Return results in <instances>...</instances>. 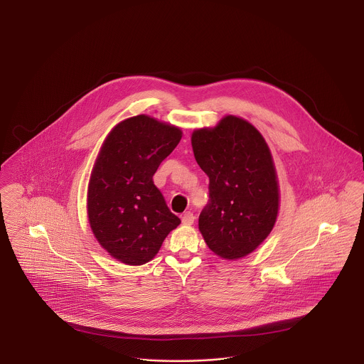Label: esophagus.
<instances>
[{"label":"esophagus","mask_w":364,"mask_h":364,"mask_svg":"<svg viewBox=\"0 0 364 364\" xmlns=\"http://www.w3.org/2000/svg\"><path fill=\"white\" fill-rule=\"evenodd\" d=\"M181 221H183V224H184V225H192V224H193V221H195V215H193L191 211H187V213H184V214H183Z\"/></svg>","instance_id":"1"}]
</instances>
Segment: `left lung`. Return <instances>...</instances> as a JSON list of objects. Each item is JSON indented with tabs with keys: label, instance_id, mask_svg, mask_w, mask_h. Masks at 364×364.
I'll return each mask as SVG.
<instances>
[{
	"label": "left lung",
	"instance_id": "left-lung-1",
	"mask_svg": "<svg viewBox=\"0 0 364 364\" xmlns=\"http://www.w3.org/2000/svg\"><path fill=\"white\" fill-rule=\"evenodd\" d=\"M191 143L210 180L199 230L218 257L242 258L269 236L277 220V173L269 146L252 124L236 116L193 131Z\"/></svg>",
	"mask_w": 364,
	"mask_h": 364
}]
</instances>
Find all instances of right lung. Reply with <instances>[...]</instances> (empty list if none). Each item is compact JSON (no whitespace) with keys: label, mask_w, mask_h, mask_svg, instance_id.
<instances>
[{"label":"right lung","mask_w":364,"mask_h":364,"mask_svg":"<svg viewBox=\"0 0 364 364\" xmlns=\"http://www.w3.org/2000/svg\"><path fill=\"white\" fill-rule=\"evenodd\" d=\"M180 139V128L146 114L117 124L105 139L88 184V221L100 244L125 264L153 259L181 223L153 181Z\"/></svg>","instance_id":"add662e5"}]
</instances>
